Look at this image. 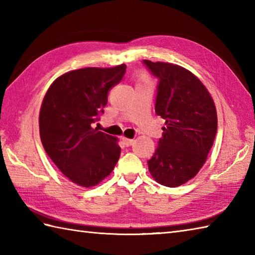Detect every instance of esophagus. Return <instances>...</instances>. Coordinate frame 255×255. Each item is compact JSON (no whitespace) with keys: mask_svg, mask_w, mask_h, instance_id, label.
<instances>
[{"mask_svg":"<svg viewBox=\"0 0 255 255\" xmlns=\"http://www.w3.org/2000/svg\"><path fill=\"white\" fill-rule=\"evenodd\" d=\"M123 142H124L125 145H126V147H130V145L133 143V140H132V139H128V138L123 137Z\"/></svg>","mask_w":255,"mask_h":255,"instance_id":"34e87169","label":"esophagus"}]
</instances>
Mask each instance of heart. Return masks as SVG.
Here are the masks:
<instances>
[{"label": "heart", "instance_id": "1", "mask_svg": "<svg viewBox=\"0 0 255 255\" xmlns=\"http://www.w3.org/2000/svg\"><path fill=\"white\" fill-rule=\"evenodd\" d=\"M137 82H138V85L147 84V83L149 82L148 75L145 74L144 72H139V73L137 74Z\"/></svg>", "mask_w": 255, "mask_h": 255}]
</instances>
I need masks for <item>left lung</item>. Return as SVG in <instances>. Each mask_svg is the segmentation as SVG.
<instances>
[{"instance_id":"8db88e82","label":"left lung","mask_w":255,"mask_h":255,"mask_svg":"<svg viewBox=\"0 0 255 255\" xmlns=\"http://www.w3.org/2000/svg\"><path fill=\"white\" fill-rule=\"evenodd\" d=\"M159 80L155 114L165 121L152 158L151 175L161 185L176 187L197 174L213 147L217 113L209 92L199 79L180 66L143 60Z\"/></svg>"}]
</instances>
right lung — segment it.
<instances>
[{"mask_svg": "<svg viewBox=\"0 0 255 255\" xmlns=\"http://www.w3.org/2000/svg\"><path fill=\"white\" fill-rule=\"evenodd\" d=\"M125 72L126 64L73 70L53 81L42 101V145L58 169L80 186L97 185L111 174L121 155L117 139L92 125L104 113L108 91Z\"/></svg>", "mask_w": 255, "mask_h": 255, "instance_id": "obj_1", "label": "right lung"}]
</instances>
